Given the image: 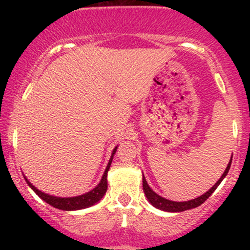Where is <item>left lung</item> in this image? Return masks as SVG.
<instances>
[{
	"label": "left lung",
	"instance_id": "1",
	"mask_svg": "<svg viewBox=\"0 0 250 250\" xmlns=\"http://www.w3.org/2000/svg\"><path fill=\"white\" fill-rule=\"evenodd\" d=\"M231 159H233V157H231ZM230 165H231V160H230V162L228 163V166H227L225 173H223L222 176L220 177V180L217 181L216 183H215L213 187L209 189L207 193L203 194L202 196L197 197V199H194V200H190V201H185V202H175V201H170V200L165 199V197L160 196V195H157L156 193H155V191L151 190L150 187L148 186L147 181H146V179H145V176H143V181H142V182H143V191H145L146 196H147L149 202H150L151 205L154 206V207L161 209V210L176 213V211H185V210H188V209L196 208V207H199V206L202 205V203L205 202V201L207 200L208 197L214 193L215 189L219 187L221 181L225 179L226 175L228 174L229 168H230Z\"/></svg>",
	"mask_w": 250,
	"mask_h": 250
}]
</instances>
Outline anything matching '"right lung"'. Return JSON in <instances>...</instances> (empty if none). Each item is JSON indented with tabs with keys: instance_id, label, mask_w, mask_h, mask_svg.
Masks as SVG:
<instances>
[{
	"instance_id": "add662e5",
	"label": "right lung",
	"mask_w": 250,
	"mask_h": 250,
	"mask_svg": "<svg viewBox=\"0 0 250 250\" xmlns=\"http://www.w3.org/2000/svg\"><path fill=\"white\" fill-rule=\"evenodd\" d=\"M115 151H116V148L114 149L113 155H111L110 160H109V163H108L107 168H105L104 174H103L101 182L99 183V186H97L96 188H94L93 190H90L87 194L80 195V196H76V197H55V196H50V195L40 191L39 189H36L35 187H34V186L31 185L28 180H27V183L30 186L31 189H33V190L35 191V193L39 195L40 197H41L42 200H44L45 202L49 203L50 206H53V207H55L57 209H62V210H77V209H83V208L90 207V206L95 205L96 202H99V201L102 199L103 195L105 194V191H107V187H108L107 186V173L109 170V167H110V165H111V160H113V156H114V154H115Z\"/></svg>"
}]
</instances>
